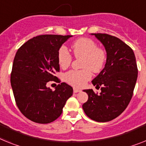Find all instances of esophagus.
<instances>
[{
    "label": "esophagus",
    "instance_id": "34e87169",
    "mask_svg": "<svg viewBox=\"0 0 146 146\" xmlns=\"http://www.w3.org/2000/svg\"><path fill=\"white\" fill-rule=\"evenodd\" d=\"M81 90H79V89H78V88H73V92H74V93H78V92H80Z\"/></svg>",
    "mask_w": 146,
    "mask_h": 146
}]
</instances>
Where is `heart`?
Returning a JSON list of instances; mask_svg holds the SVG:
<instances>
[{"label":"heart","mask_w":146,"mask_h":146,"mask_svg":"<svg viewBox=\"0 0 146 146\" xmlns=\"http://www.w3.org/2000/svg\"><path fill=\"white\" fill-rule=\"evenodd\" d=\"M72 49L76 58H82L83 69L68 71L64 74V80L72 86L81 88L91 79V70L94 73H100L103 69L107 55L103 49L97 46V44L94 40L88 38L77 39L73 42ZM57 59L60 67L64 69L70 65L73 58L69 50L63 45L58 49Z\"/></svg>","instance_id":"heart-1"}]
</instances>
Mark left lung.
I'll return each instance as SVG.
<instances>
[{"mask_svg":"<svg viewBox=\"0 0 146 146\" xmlns=\"http://www.w3.org/2000/svg\"><path fill=\"white\" fill-rule=\"evenodd\" d=\"M91 35L102 43L107 60L104 69L92 81L101 93L84 90L88 100L82 108L89 118L105 122L117 118L129 104L137 79V65L133 50L122 40L108 34Z\"/></svg>","mask_w":146,"mask_h":146,"instance_id":"obj_1","label":"left lung"}]
</instances>
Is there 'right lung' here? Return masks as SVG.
Segmentation results:
<instances>
[{
	"instance_id": "add662e5",
	"label": "right lung",
	"mask_w": 146,
	"mask_h": 146,
	"mask_svg": "<svg viewBox=\"0 0 146 146\" xmlns=\"http://www.w3.org/2000/svg\"><path fill=\"white\" fill-rule=\"evenodd\" d=\"M72 35H41L29 39L17 51L10 82L15 100L22 114L36 123L53 122L62 114L73 88L65 82L56 90L46 83L60 80L54 76L59 72L58 49Z\"/></svg>"
}]
</instances>
